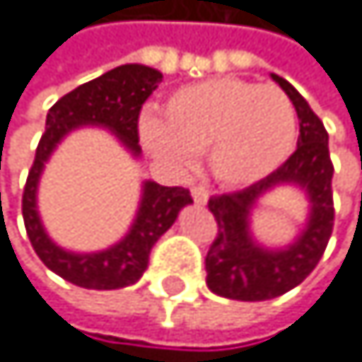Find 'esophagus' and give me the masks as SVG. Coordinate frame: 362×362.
Listing matches in <instances>:
<instances>
[{
  "label": "esophagus",
  "mask_w": 362,
  "mask_h": 362,
  "mask_svg": "<svg viewBox=\"0 0 362 362\" xmlns=\"http://www.w3.org/2000/svg\"><path fill=\"white\" fill-rule=\"evenodd\" d=\"M191 196H194V200L198 202V205H207L209 191L205 187H194V189H191Z\"/></svg>",
  "instance_id": "1"
}]
</instances>
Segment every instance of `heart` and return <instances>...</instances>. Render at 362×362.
<instances>
[{"mask_svg": "<svg viewBox=\"0 0 362 362\" xmlns=\"http://www.w3.org/2000/svg\"><path fill=\"white\" fill-rule=\"evenodd\" d=\"M141 141L153 155L189 166L207 151L211 175L227 187L264 180L288 160L297 139L295 105L277 85L209 78L166 98L162 119H141Z\"/></svg>", "mask_w": 362, "mask_h": 362, "instance_id": "obj_1", "label": "heart"}]
</instances>
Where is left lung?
<instances>
[{
  "label": "left lung",
  "mask_w": 362,
  "mask_h": 362,
  "mask_svg": "<svg viewBox=\"0 0 362 362\" xmlns=\"http://www.w3.org/2000/svg\"><path fill=\"white\" fill-rule=\"evenodd\" d=\"M272 81L288 94L300 119L297 151L277 171L247 189L209 198V211L218 223V232L205 259L207 286L221 297L241 302L272 300L300 286L322 259L334 232V164L325 124L286 78L272 74ZM279 184L304 188L312 214L303 234L288 248L268 250L252 238L249 211L261 195Z\"/></svg>",
  "instance_id": "left-lung-1"
}]
</instances>
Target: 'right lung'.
Instances as JSON below:
<instances>
[{
	"mask_svg": "<svg viewBox=\"0 0 362 362\" xmlns=\"http://www.w3.org/2000/svg\"><path fill=\"white\" fill-rule=\"evenodd\" d=\"M160 83L162 74L153 67L121 65L58 98L47 115V130L37 144L35 160L26 177L22 216L28 241L42 264L81 288L112 291L139 281L144 270L148 268V257L157 238L175 223L180 209L194 200L189 189L162 187L148 180L144 182L135 223L119 243L90 255L67 252L51 241L37 214L35 194L45 162L65 135L83 126H103L112 130L117 139L137 157L141 153L137 130L141 105Z\"/></svg>",
	"mask_w": 362,
	"mask_h": 362,
	"instance_id": "obj_1",
	"label": "right lung"
}]
</instances>
